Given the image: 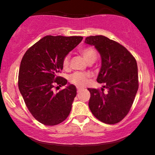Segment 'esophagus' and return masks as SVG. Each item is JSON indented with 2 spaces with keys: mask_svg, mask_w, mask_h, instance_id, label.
I'll list each match as a JSON object with an SVG mask.
<instances>
[{
  "mask_svg": "<svg viewBox=\"0 0 155 155\" xmlns=\"http://www.w3.org/2000/svg\"><path fill=\"white\" fill-rule=\"evenodd\" d=\"M82 90V89L81 88H79V87H77V92H80Z\"/></svg>",
  "mask_w": 155,
  "mask_h": 155,
  "instance_id": "esophagus-1",
  "label": "esophagus"
}]
</instances>
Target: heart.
Segmentation results:
<instances>
[{
    "mask_svg": "<svg viewBox=\"0 0 155 155\" xmlns=\"http://www.w3.org/2000/svg\"><path fill=\"white\" fill-rule=\"evenodd\" d=\"M80 54L82 55L84 59L87 63L90 61H93V60L95 61L97 58V54H96L95 51L91 47L83 48L80 50ZM69 61H70V56L68 54L63 58V66L65 69L68 68ZM90 77V76L89 74L76 72L70 76V81L78 87H84L87 83Z\"/></svg>",
    "mask_w": 155,
    "mask_h": 155,
    "instance_id": "obj_1",
    "label": "heart"
}]
</instances>
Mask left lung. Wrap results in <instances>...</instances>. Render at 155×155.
I'll list each match as a JSON object with an SVG mask.
<instances>
[{
    "label": "left lung",
    "mask_w": 155,
    "mask_h": 155,
    "mask_svg": "<svg viewBox=\"0 0 155 155\" xmlns=\"http://www.w3.org/2000/svg\"><path fill=\"white\" fill-rule=\"evenodd\" d=\"M85 43L95 47L101 57L97 81L102 91L88 88L89 107L97 120L106 124L120 122L128 114L138 89L136 60L125 47L104 35L89 36ZM107 89L104 94V88Z\"/></svg>",
    "instance_id": "8db88e82"
}]
</instances>
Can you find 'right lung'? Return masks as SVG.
Wrapping results in <instances>:
<instances>
[{"mask_svg": "<svg viewBox=\"0 0 155 155\" xmlns=\"http://www.w3.org/2000/svg\"><path fill=\"white\" fill-rule=\"evenodd\" d=\"M81 36L47 35L27 50L20 63L18 87L26 106L36 120L44 125L61 123L68 117L76 88L70 84L58 93L55 86L67 84L59 76L63 58L79 44Z\"/></svg>", "mask_w": 155, "mask_h": 155, "instance_id": "add662e5", "label": "right lung"}]
</instances>
